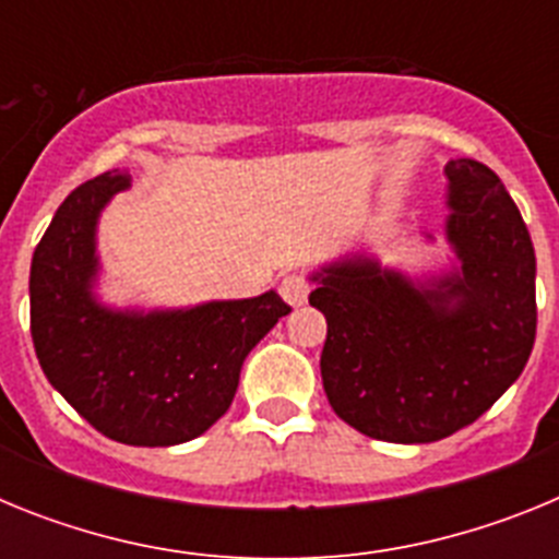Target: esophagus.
<instances>
[{"label":"esophagus","mask_w":559,"mask_h":559,"mask_svg":"<svg viewBox=\"0 0 559 559\" xmlns=\"http://www.w3.org/2000/svg\"><path fill=\"white\" fill-rule=\"evenodd\" d=\"M280 294H283V299L290 308H302V305L308 302L310 283L302 274H288L283 276V283H280Z\"/></svg>","instance_id":"1"}]
</instances>
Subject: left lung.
Listing matches in <instances>:
<instances>
[{"label": "left lung", "instance_id": "1", "mask_svg": "<svg viewBox=\"0 0 559 559\" xmlns=\"http://www.w3.org/2000/svg\"><path fill=\"white\" fill-rule=\"evenodd\" d=\"M445 179L448 263L406 271L347 251L308 274L310 305L328 319L330 406L383 442H437L471 426L535 347V246L515 201L476 159H451Z\"/></svg>", "mask_w": 559, "mask_h": 559}]
</instances>
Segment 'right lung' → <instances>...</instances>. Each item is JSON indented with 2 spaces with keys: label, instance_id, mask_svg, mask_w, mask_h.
Instances as JSON below:
<instances>
[{
  "label": "right lung",
  "instance_id": "right-lung-1",
  "mask_svg": "<svg viewBox=\"0 0 559 559\" xmlns=\"http://www.w3.org/2000/svg\"><path fill=\"white\" fill-rule=\"evenodd\" d=\"M126 187L103 173L58 206L29 265V333L52 389L103 437L170 448L229 412L246 355L290 308L276 290L190 308L103 302L97 226Z\"/></svg>",
  "mask_w": 559,
  "mask_h": 559
}]
</instances>
